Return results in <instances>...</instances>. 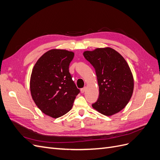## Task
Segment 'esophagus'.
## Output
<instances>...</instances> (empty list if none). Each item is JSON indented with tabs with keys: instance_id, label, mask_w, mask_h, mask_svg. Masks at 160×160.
<instances>
[{
	"instance_id": "1",
	"label": "esophagus",
	"mask_w": 160,
	"mask_h": 160,
	"mask_svg": "<svg viewBox=\"0 0 160 160\" xmlns=\"http://www.w3.org/2000/svg\"><path fill=\"white\" fill-rule=\"evenodd\" d=\"M85 91H86V88H82V89H81V93H84Z\"/></svg>"
}]
</instances>
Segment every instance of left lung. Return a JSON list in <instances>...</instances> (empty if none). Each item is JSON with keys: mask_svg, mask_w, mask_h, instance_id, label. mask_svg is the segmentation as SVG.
I'll return each instance as SVG.
<instances>
[{"mask_svg": "<svg viewBox=\"0 0 160 160\" xmlns=\"http://www.w3.org/2000/svg\"><path fill=\"white\" fill-rule=\"evenodd\" d=\"M83 56L94 67L99 85V98L92 107L107 116L119 112L133 91V77L127 61L110 47L86 51Z\"/></svg>", "mask_w": 160, "mask_h": 160, "instance_id": "1", "label": "left lung"}]
</instances>
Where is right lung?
<instances>
[{"instance_id":"obj_1","label":"right lung","mask_w":160,"mask_h":160,"mask_svg":"<svg viewBox=\"0 0 160 160\" xmlns=\"http://www.w3.org/2000/svg\"><path fill=\"white\" fill-rule=\"evenodd\" d=\"M74 55L64 49L49 50L38 59L32 69L30 80L32 98L42 113L52 118L69 111L80 92L69 70Z\"/></svg>"}]
</instances>
